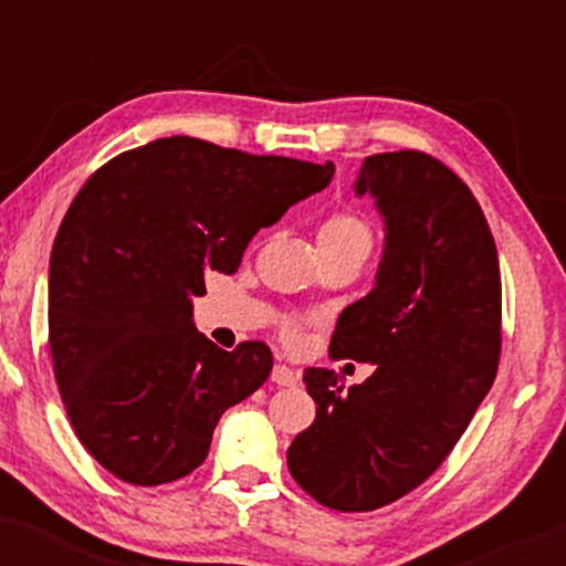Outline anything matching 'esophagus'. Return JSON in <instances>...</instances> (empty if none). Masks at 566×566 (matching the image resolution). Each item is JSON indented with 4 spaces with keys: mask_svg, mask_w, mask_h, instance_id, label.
Masks as SVG:
<instances>
[{
    "mask_svg": "<svg viewBox=\"0 0 566 566\" xmlns=\"http://www.w3.org/2000/svg\"><path fill=\"white\" fill-rule=\"evenodd\" d=\"M297 378H301V375H297L295 369L287 365H276L274 373H271V380H274L276 386H295Z\"/></svg>",
    "mask_w": 566,
    "mask_h": 566,
    "instance_id": "esophagus-1",
    "label": "esophagus"
}]
</instances>
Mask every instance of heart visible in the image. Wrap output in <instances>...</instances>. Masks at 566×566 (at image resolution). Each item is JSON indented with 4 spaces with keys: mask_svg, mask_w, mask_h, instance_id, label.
I'll use <instances>...</instances> for the list:
<instances>
[{
    "mask_svg": "<svg viewBox=\"0 0 566 566\" xmlns=\"http://www.w3.org/2000/svg\"><path fill=\"white\" fill-rule=\"evenodd\" d=\"M319 247L324 252L337 250H367L373 247V229L359 212L337 210L319 226ZM287 337H295V327H284Z\"/></svg>",
    "mask_w": 566,
    "mask_h": 566,
    "instance_id": "b5f03b06",
    "label": "heart"
}]
</instances>
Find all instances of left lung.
<instances>
[{
  "label": "left lung",
  "instance_id": "obj_1",
  "mask_svg": "<svg viewBox=\"0 0 566 566\" xmlns=\"http://www.w3.org/2000/svg\"><path fill=\"white\" fill-rule=\"evenodd\" d=\"M386 223L375 287L343 308L335 359L375 365L346 388L303 382L316 420L287 450L292 479L333 511H375L444 463L492 388L500 359L495 239L471 188L423 151L373 154L356 180Z\"/></svg>",
  "mask_w": 566,
  "mask_h": 566
}]
</instances>
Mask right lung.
<instances>
[{"label": "right lung", "instance_id": "add662e5", "mask_svg": "<svg viewBox=\"0 0 566 566\" xmlns=\"http://www.w3.org/2000/svg\"><path fill=\"white\" fill-rule=\"evenodd\" d=\"M333 172L175 135L106 161L71 201L50 258V354L76 437L116 479L199 469L220 415L269 378L271 348H218L191 297Z\"/></svg>", "mask_w": 566, "mask_h": 566}]
</instances>
